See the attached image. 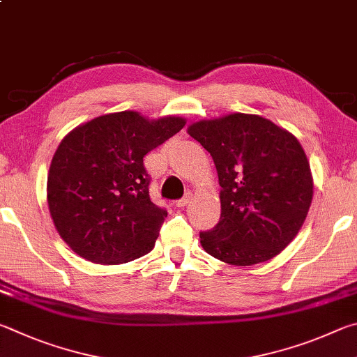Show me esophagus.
Here are the masks:
<instances>
[{
    "instance_id": "34e87169",
    "label": "esophagus",
    "mask_w": 357,
    "mask_h": 357,
    "mask_svg": "<svg viewBox=\"0 0 357 357\" xmlns=\"http://www.w3.org/2000/svg\"><path fill=\"white\" fill-rule=\"evenodd\" d=\"M190 201H191V195L188 192V195H186L183 199H180V201L175 202V205H177V207H180V208H183L190 204Z\"/></svg>"
}]
</instances>
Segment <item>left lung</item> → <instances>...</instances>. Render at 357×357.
<instances>
[{
  "label": "left lung",
  "mask_w": 357,
  "mask_h": 357,
  "mask_svg": "<svg viewBox=\"0 0 357 357\" xmlns=\"http://www.w3.org/2000/svg\"><path fill=\"white\" fill-rule=\"evenodd\" d=\"M186 131L211 155L221 186V220L201 234L204 251L236 266L276 257L301 230L314 197L296 136L245 112L202 119Z\"/></svg>",
  "instance_id": "left-lung-1"
}]
</instances>
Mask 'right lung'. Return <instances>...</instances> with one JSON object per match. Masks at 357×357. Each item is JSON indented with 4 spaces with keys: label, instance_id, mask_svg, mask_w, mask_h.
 I'll return each instance as SVG.
<instances>
[{
    "label": "right lung",
    "instance_id": "1",
    "mask_svg": "<svg viewBox=\"0 0 357 357\" xmlns=\"http://www.w3.org/2000/svg\"><path fill=\"white\" fill-rule=\"evenodd\" d=\"M186 119L109 112L75 127L56 149L47 202L56 230L79 257L121 265L150 252L167 211L150 201L142 158Z\"/></svg>",
    "mask_w": 357,
    "mask_h": 357
}]
</instances>
